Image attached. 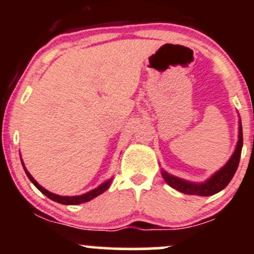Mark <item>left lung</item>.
<instances>
[{
	"instance_id": "1",
	"label": "left lung",
	"mask_w": 254,
	"mask_h": 254,
	"mask_svg": "<svg viewBox=\"0 0 254 254\" xmlns=\"http://www.w3.org/2000/svg\"><path fill=\"white\" fill-rule=\"evenodd\" d=\"M241 149H243V127H241V121H239V139L234 153L230 156L228 162L221 170H218L216 173L212 174L208 180L198 184L186 182V180L168 174L165 171H162L161 174L164 177L165 182L171 188L176 189L179 192H183L185 194H197V196H211V194H215L223 190L232 180V178L234 177L235 172L238 170L239 161H240Z\"/></svg>"
}]
</instances>
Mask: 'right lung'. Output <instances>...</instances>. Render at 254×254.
I'll return each instance as SVG.
<instances>
[{
    "mask_svg": "<svg viewBox=\"0 0 254 254\" xmlns=\"http://www.w3.org/2000/svg\"><path fill=\"white\" fill-rule=\"evenodd\" d=\"M21 164H22V166H24V170H25V172H26V174H27L28 179H30L31 182L33 183V185L36 186L38 190L42 192V193L45 194L46 197L50 198V199L55 200V202L61 203V204H65V205H76V204L89 202L90 199H93V198L98 197L99 194H101V193H103V192L106 191L107 189L110 188L111 182H112V179L107 180V182H105V183L101 184L100 186H98L97 189H94V190L87 192V193H84V194H81V196H71V197H70V196H58V194H55V193H52V192H50V191L45 190V189H44L43 186H40L39 184H38V183L36 182V180H34V178L31 176L30 172L26 170L24 162H22V159H21Z\"/></svg>",
    "mask_w": 254,
    "mask_h": 254,
    "instance_id": "1",
    "label": "right lung"
}]
</instances>
